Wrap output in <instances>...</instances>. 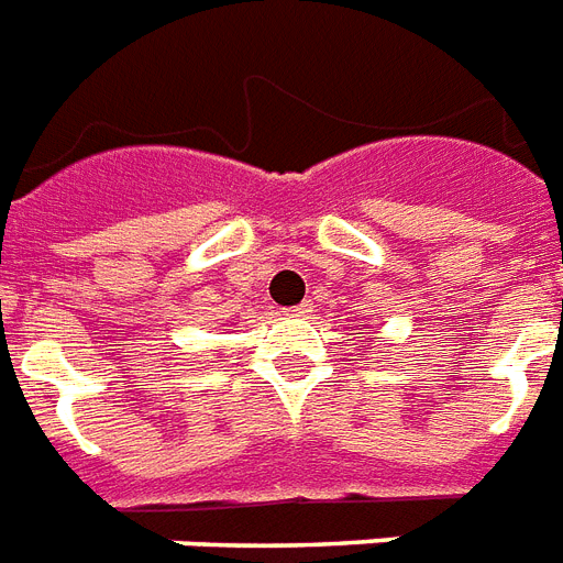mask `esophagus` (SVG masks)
I'll return each mask as SVG.
<instances>
[{"mask_svg": "<svg viewBox=\"0 0 563 563\" xmlns=\"http://www.w3.org/2000/svg\"><path fill=\"white\" fill-rule=\"evenodd\" d=\"M286 312H289V316H309L312 307H309V303H298V307H289Z\"/></svg>", "mask_w": 563, "mask_h": 563, "instance_id": "34e87169", "label": "esophagus"}]
</instances>
